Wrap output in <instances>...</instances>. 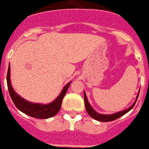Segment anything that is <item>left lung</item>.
Returning a JSON list of instances; mask_svg holds the SVG:
<instances>
[{
    "instance_id": "obj_1",
    "label": "left lung",
    "mask_w": 149,
    "mask_h": 149,
    "mask_svg": "<svg viewBox=\"0 0 149 149\" xmlns=\"http://www.w3.org/2000/svg\"><path fill=\"white\" fill-rule=\"evenodd\" d=\"M139 93H140V91L138 92V94L136 97V100L134 103L132 104V106L129 107L128 109H124V110H121V111H119L118 113H112V114H102V113H97V111H95L94 109V108L91 106V104L88 102L87 97H86V93L84 92V102H85V107L86 111H87L88 114L91 116V118H94V120H97L98 121H103V122H106V121H111V120H116L118 118H120L121 116H123L125 113H127L128 112L131 110V109L133 108V106H135L136 102V100L138 98Z\"/></svg>"
}]
</instances>
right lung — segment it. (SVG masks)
<instances>
[{
  "label": "right lung",
  "instance_id": "1",
  "mask_svg": "<svg viewBox=\"0 0 149 149\" xmlns=\"http://www.w3.org/2000/svg\"><path fill=\"white\" fill-rule=\"evenodd\" d=\"M70 82H68L62 90L61 93L53 102L48 104H40V103H33L24 99L21 96L16 93L11 84L10 79V65L8 66L7 73V85L10 97L13 102L14 105L17 109L23 112L24 113L29 115L30 117L39 119H47L54 117L58 113L61 108L62 102L65 94L67 93Z\"/></svg>",
  "mask_w": 149,
  "mask_h": 149
}]
</instances>
